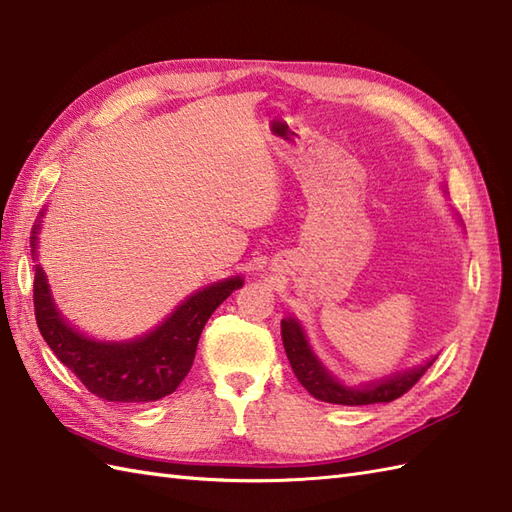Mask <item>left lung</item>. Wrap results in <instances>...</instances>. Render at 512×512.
<instances>
[{
    "instance_id": "left-lung-1",
    "label": "left lung",
    "mask_w": 512,
    "mask_h": 512,
    "mask_svg": "<svg viewBox=\"0 0 512 512\" xmlns=\"http://www.w3.org/2000/svg\"><path fill=\"white\" fill-rule=\"evenodd\" d=\"M281 339H284V350L299 383L310 391V396L323 402H334V405H374V402L396 400L402 394H407V391L424 376V372L433 365V361H436V358H433L427 365H420L416 369H411V372L380 380V383L374 385L352 389L336 383V380L325 372V367L317 361V356L312 354L306 336H303L295 319H281Z\"/></svg>"
}]
</instances>
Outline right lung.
<instances>
[{
  "label": "right lung",
  "instance_id": "obj_1",
  "mask_svg": "<svg viewBox=\"0 0 512 512\" xmlns=\"http://www.w3.org/2000/svg\"><path fill=\"white\" fill-rule=\"evenodd\" d=\"M239 286L242 279L233 277L195 292L154 332L132 343H99L72 330L54 308L39 266L32 301L41 336L85 389L107 402H151L178 389L193 365L206 321Z\"/></svg>",
  "mask_w": 512,
  "mask_h": 512
}]
</instances>
